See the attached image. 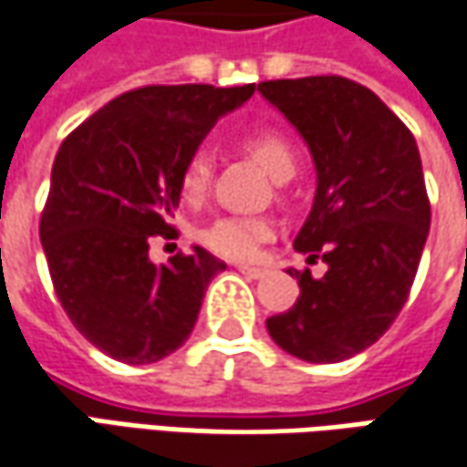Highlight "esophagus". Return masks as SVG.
I'll return each mask as SVG.
<instances>
[{
	"label": "esophagus",
	"mask_w": 467,
	"mask_h": 467,
	"mask_svg": "<svg viewBox=\"0 0 467 467\" xmlns=\"http://www.w3.org/2000/svg\"><path fill=\"white\" fill-rule=\"evenodd\" d=\"M237 272L243 274V276H248V279H261V276H266V269H261V266H237Z\"/></svg>",
	"instance_id": "34e87169"
}]
</instances>
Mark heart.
<instances>
[{"mask_svg": "<svg viewBox=\"0 0 467 467\" xmlns=\"http://www.w3.org/2000/svg\"><path fill=\"white\" fill-rule=\"evenodd\" d=\"M243 146L254 153V159L272 174L274 180H279L282 174L295 172V151L290 140L274 128H254L243 138ZM213 174V159L206 149H198L191 153V159L185 161L182 174H180V188L188 201H198L209 191ZM272 234V222L264 216H219L212 222L203 233L201 240L203 245L213 251L216 255L233 258V261H248L254 258L258 245Z\"/></svg>", "mask_w": 467, "mask_h": 467, "instance_id": "1", "label": "heart"}]
</instances>
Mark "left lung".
<instances>
[{"label": "left lung", "instance_id": "8db88e82", "mask_svg": "<svg viewBox=\"0 0 467 467\" xmlns=\"http://www.w3.org/2000/svg\"><path fill=\"white\" fill-rule=\"evenodd\" d=\"M258 91L314 156V206L295 251L329 266L321 279L287 269L300 297L266 329L300 360L339 363L392 327L413 287L431 224L416 138L374 91L339 75L266 80Z\"/></svg>", "mask_w": 467, "mask_h": 467}]
</instances>
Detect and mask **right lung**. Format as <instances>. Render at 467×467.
I'll return each instance as SVG.
<instances>
[{"label":"right lung","mask_w":467,"mask_h":467,"mask_svg":"<svg viewBox=\"0 0 467 467\" xmlns=\"http://www.w3.org/2000/svg\"><path fill=\"white\" fill-rule=\"evenodd\" d=\"M254 91L255 83L135 88L62 140L38 233L65 314L101 353L156 363L193 332L224 264L198 245L153 264L149 243L174 233L170 219L191 153Z\"/></svg>","instance_id":"1"}]
</instances>
